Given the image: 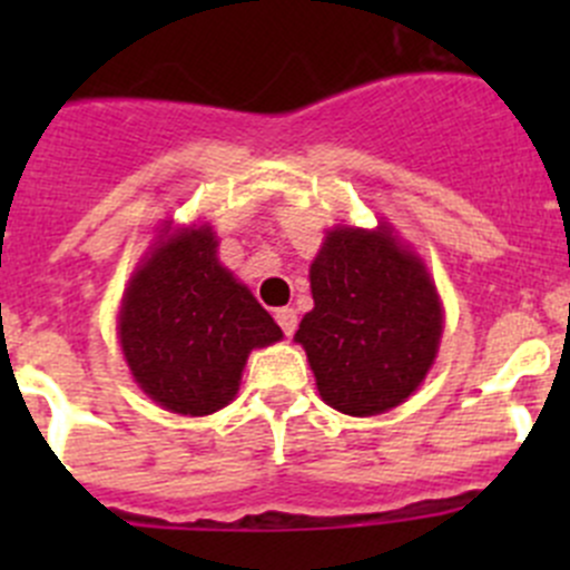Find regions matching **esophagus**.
<instances>
[{
  "mask_svg": "<svg viewBox=\"0 0 570 570\" xmlns=\"http://www.w3.org/2000/svg\"><path fill=\"white\" fill-rule=\"evenodd\" d=\"M275 322H278L281 331H284L286 336H292V333L297 331V312H295V308H289V306L275 308Z\"/></svg>",
  "mask_w": 570,
  "mask_h": 570,
  "instance_id": "1",
  "label": "esophagus"
}]
</instances>
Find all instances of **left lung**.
<instances>
[{
    "label": "left lung",
    "mask_w": 570,
    "mask_h": 570,
    "mask_svg": "<svg viewBox=\"0 0 570 570\" xmlns=\"http://www.w3.org/2000/svg\"><path fill=\"white\" fill-rule=\"evenodd\" d=\"M314 308L295 333L320 396L350 416L405 402L433 366L444 308L422 258L389 226H336L308 269Z\"/></svg>",
    "instance_id": "left-lung-1"
}]
</instances>
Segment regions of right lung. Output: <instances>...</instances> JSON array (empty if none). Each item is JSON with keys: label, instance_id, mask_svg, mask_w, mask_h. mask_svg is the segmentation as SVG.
<instances>
[{"label": "right lung", "instance_id": "1", "mask_svg": "<svg viewBox=\"0 0 570 570\" xmlns=\"http://www.w3.org/2000/svg\"><path fill=\"white\" fill-rule=\"evenodd\" d=\"M118 336L137 386L157 405L209 416L237 396L250 350L284 333L217 262L212 226H189L165 234L137 264Z\"/></svg>", "mask_w": 570, "mask_h": 570}]
</instances>
